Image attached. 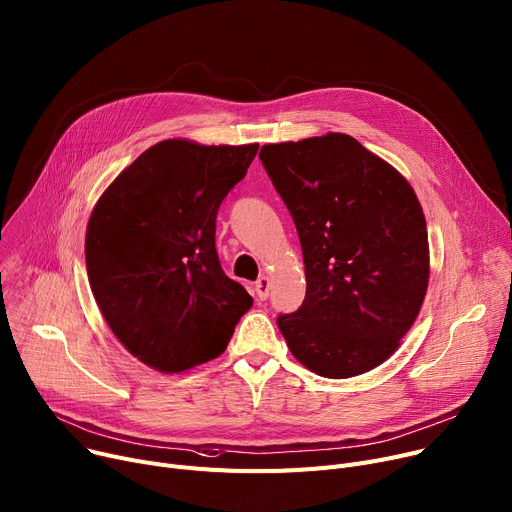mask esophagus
Wrapping results in <instances>:
<instances>
[{"instance_id": "esophagus-1", "label": "esophagus", "mask_w": 512, "mask_h": 512, "mask_svg": "<svg viewBox=\"0 0 512 512\" xmlns=\"http://www.w3.org/2000/svg\"><path fill=\"white\" fill-rule=\"evenodd\" d=\"M254 291H256V297H258L260 301L268 299V291H270V281H268V277H260V279L256 281V285H254Z\"/></svg>"}]
</instances>
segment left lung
<instances>
[{
	"mask_svg": "<svg viewBox=\"0 0 512 512\" xmlns=\"http://www.w3.org/2000/svg\"><path fill=\"white\" fill-rule=\"evenodd\" d=\"M303 250L305 299L277 318L293 357L330 379L367 373L412 328L428 233L406 178L357 139L328 133L260 149Z\"/></svg>",
	"mask_w": 512,
	"mask_h": 512,
	"instance_id": "1",
	"label": "left lung"
}]
</instances>
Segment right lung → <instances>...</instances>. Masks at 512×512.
I'll return each mask as SVG.
<instances>
[{"instance_id": "obj_1", "label": "right lung", "mask_w": 512, "mask_h": 512, "mask_svg": "<svg viewBox=\"0 0 512 512\" xmlns=\"http://www.w3.org/2000/svg\"><path fill=\"white\" fill-rule=\"evenodd\" d=\"M258 145L168 139L106 188L86 231L94 299L114 336L145 365L180 373L227 348L252 307L221 268L217 211Z\"/></svg>"}]
</instances>
